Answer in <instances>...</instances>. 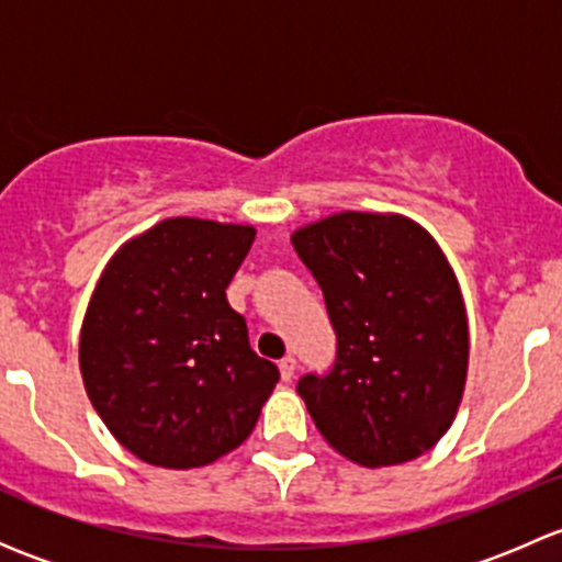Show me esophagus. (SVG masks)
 Masks as SVG:
<instances>
[{"label":"esophagus","mask_w":562,"mask_h":562,"mask_svg":"<svg viewBox=\"0 0 562 562\" xmlns=\"http://www.w3.org/2000/svg\"><path fill=\"white\" fill-rule=\"evenodd\" d=\"M280 375L282 381H293V375H296V359L293 356H285V359L280 361Z\"/></svg>","instance_id":"1"}]
</instances>
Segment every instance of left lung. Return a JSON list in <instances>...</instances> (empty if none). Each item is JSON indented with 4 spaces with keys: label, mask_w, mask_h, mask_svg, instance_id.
Returning <instances> with one entry per match:
<instances>
[{
    "label": "left lung",
    "mask_w": 562,
    "mask_h": 562,
    "mask_svg": "<svg viewBox=\"0 0 562 562\" xmlns=\"http://www.w3.org/2000/svg\"><path fill=\"white\" fill-rule=\"evenodd\" d=\"M337 331L328 375L299 394L323 440L364 468L422 457L454 424L470 331L449 258L416 220L337 212L291 236Z\"/></svg>",
    "instance_id": "left-lung-1"
}]
</instances>
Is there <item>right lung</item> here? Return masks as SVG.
Instances as JSON below:
<instances>
[{"instance_id":"add662e5","label":"right lung","mask_w":562,"mask_h":562,"mask_svg":"<svg viewBox=\"0 0 562 562\" xmlns=\"http://www.w3.org/2000/svg\"><path fill=\"white\" fill-rule=\"evenodd\" d=\"M252 241L255 225L168 217L105 263L78 364L108 432L140 462L212 464L245 443L280 381L225 296Z\"/></svg>"}]
</instances>
